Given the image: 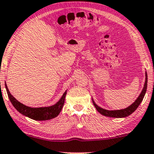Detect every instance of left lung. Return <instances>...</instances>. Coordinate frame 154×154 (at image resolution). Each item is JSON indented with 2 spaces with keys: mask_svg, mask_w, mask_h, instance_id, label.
<instances>
[{
  "mask_svg": "<svg viewBox=\"0 0 154 154\" xmlns=\"http://www.w3.org/2000/svg\"><path fill=\"white\" fill-rule=\"evenodd\" d=\"M146 79H145V84H144L143 88L141 92H140V95L138 96V97L135 99V101L133 104H131L130 106H128V107L125 108V109H117V110H108L103 109V108L100 107V106L97 105L96 104L94 101L93 98H92V102H93V104L97 109V111L99 113L102 114V115L106 117H115V118H122V117H126L129 115H131L132 113L134 112L136 110L137 108L138 107V106L140 105V104L141 103L143 99L144 98V96L146 94V89H147V83H148V75L146 71Z\"/></svg>",
  "mask_w": 154,
  "mask_h": 154,
  "instance_id": "left-lung-1",
  "label": "left lung"
}]
</instances>
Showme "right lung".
Here are the masks:
<instances>
[{"mask_svg": "<svg viewBox=\"0 0 154 154\" xmlns=\"http://www.w3.org/2000/svg\"><path fill=\"white\" fill-rule=\"evenodd\" d=\"M5 88H6L8 98L10 99L13 106L16 108V109L18 112H19L21 115L28 117L29 118L39 121L51 120V119L55 118V117H57L63 109V106L64 105L65 99H66V96L67 94L66 90L58 102L52 106H42V107H31V106L24 105L22 103L19 102L17 99H16L15 97H13L11 94L8 86H7L5 83Z\"/></svg>", "mask_w": 154, "mask_h": 154, "instance_id": "1", "label": "right lung"}]
</instances>
